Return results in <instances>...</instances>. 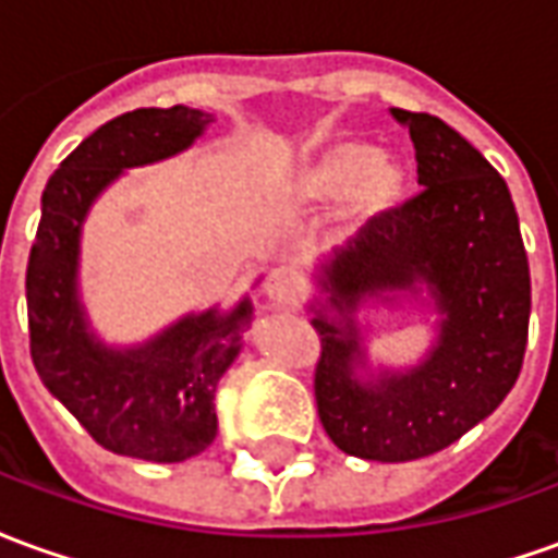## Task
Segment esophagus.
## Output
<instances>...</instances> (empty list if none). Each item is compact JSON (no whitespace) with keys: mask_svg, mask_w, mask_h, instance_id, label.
I'll use <instances>...</instances> for the list:
<instances>
[{"mask_svg":"<svg viewBox=\"0 0 558 558\" xmlns=\"http://www.w3.org/2000/svg\"><path fill=\"white\" fill-rule=\"evenodd\" d=\"M263 292H266L268 302L278 304V307L295 304V295H299L295 271H290V268H275L266 278V283H263Z\"/></svg>","mask_w":558,"mask_h":558,"instance_id":"34e87169","label":"esophagus"}]
</instances>
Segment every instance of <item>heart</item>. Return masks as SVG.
I'll use <instances>...</instances> for the list:
<instances>
[{"mask_svg":"<svg viewBox=\"0 0 558 558\" xmlns=\"http://www.w3.org/2000/svg\"><path fill=\"white\" fill-rule=\"evenodd\" d=\"M412 172L395 155H379L374 143L340 137L302 160L280 187V206L316 211L343 203L352 230L386 218L410 196Z\"/></svg>","mask_w":558,"mask_h":558,"instance_id":"obj_1","label":"heart"}]
</instances>
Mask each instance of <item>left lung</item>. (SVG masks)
Listing matches in <instances>:
<instances>
[{
  "mask_svg": "<svg viewBox=\"0 0 558 558\" xmlns=\"http://www.w3.org/2000/svg\"><path fill=\"white\" fill-rule=\"evenodd\" d=\"M391 116L410 128L424 191L316 263L307 314L323 338L314 391L328 439L343 454L407 463L457 442L514 388L532 283L502 175L442 119L398 107ZM367 301L440 316L418 365L369 364L354 319Z\"/></svg>",
  "mask_w": 558,
  "mask_h": 558,
  "instance_id": "8db88e82",
  "label": "left lung"
}]
</instances>
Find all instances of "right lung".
<instances>
[{
	"mask_svg": "<svg viewBox=\"0 0 558 558\" xmlns=\"http://www.w3.org/2000/svg\"><path fill=\"white\" fill-rule=\"evenodd\" d=\"M215 116L175 104L116 116L68 155L41 196L26 268L29 347L47 391L107 451L182 463L218 436L215 391L242 352L254 304L184 314L155 338L104 343L80 299V239L95 199L125 170L191 148Z\"/></svg>",
	"mask_w": 558,
	"mask_h": 558,
	"instance_id": "1",
	"label": "right lung"
}]
</instances>
